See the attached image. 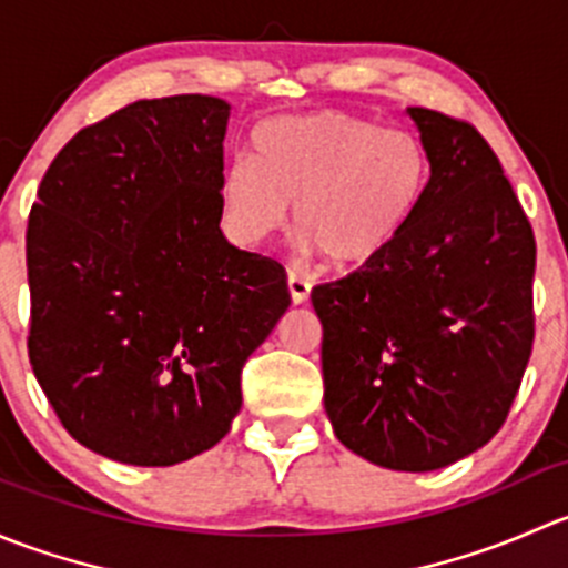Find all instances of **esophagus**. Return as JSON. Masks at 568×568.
Instances as JSON below:
<instances>
[{"label":"esophagus","instance_id":"34e87169","mask_svg":"<svg viewBox=\"0 0 568 568\" xmlns=\"http://www.w3.org/2000/svg\"><path fill=\"white\" fill-rule=\"evenodd\" d=\"M288 291L294 305H305V302L311 300V283H307L300 272H294V268L288 272Z\"/></svg>","mask_w":568,"mask_h":568}]
</instances>
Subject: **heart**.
<instances>
[{
	"mask_svg": "<svg viewBox=\"0 0 568 568\" xmlns=\"http://www.w3.org/2000/svg\"><path fill=\"white\" fill-rule=\"evenodd\" d=\"M432 175L415 131L337 109L285 114L257 125L252 159L222 173V225L242 247H261L288 225L294 203L302 247L343 268L368 266L409 231Z\"/></svg>",
	"mask_w": 568,
	"mask_h": 568,
	"instance_id": "1",
	"label": "heart"
}]
</instances>
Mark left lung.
I'll return each instance as SVG.
<instances>
[{"label":"left lung","mask_w":568,"mask_h":568,"mask_svg":"<svg viewBox=\"0 0 568 568\" xmlns=\"http://www.w3.org/2000/svg\"><path fill=\"white\" fill-rule=\"evenodd\" d=\"M432 186L382 257L311 294L324 409L357 456L432 473L484 448L532 352V227L489 142L464 120L406 109Z\"/></svg>","instance_id":"obj_1"}]
</instances>
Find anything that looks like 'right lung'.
Masks as SVG:
<instances>
[{"label": "right lung", "mask_w": 568, "mask_h": 568, "mask_svg": "<svg viewBox=\"0 0 568 568\" xmlns=\"http://www.w3.org/2000/svg\"><path fill=\"white\" fill-rule=\"evenodd\" d=\"M231 104L134 101L79 131L27 225L30 363L93 454L170 467L214 448L242 368L288 311L285 268L220 231Z\"/></svg>", "instance_id": "right-lung-1"}]
</instances>
